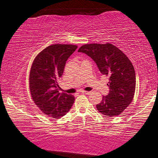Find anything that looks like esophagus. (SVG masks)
Instances as JSON below:
<instances>
[{"label": "esophagus", "instance_id": "obj_1", "mask_svg": "<svg viewBox=\"0 0 158 158\" xmlns=\"http://www.w3.org/2000/svg\"><path fill=\"white\" fill-rule=\"evenodd\" d=\"M81 93L82 94H87V95H89L92 92H87V91H81Z\"/></svg>", "mask_w": 158, "mask_h": 158}]
</instances>
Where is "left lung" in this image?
Masks as SVG:
<instances>
[{"label": "left lung", "instance_id": "left-lung-1", "mask_svg": "<svg viewBox=\"0 0 158 158\" xmlns=\"http://www.w3.org/2000/svg\"><path fill=\"white\" fill-rule=\"evenodd\" d=\"M78 52L92 58L102 74L110 80V92L97 104V110L105 116H118L132 102L135 95L136 76L132 62L111 44H84Z\"/></svg>", "mask_w": 158, "mask_h": 158}]
</instances>
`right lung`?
Returning a JSON list of instances; mask_svg holds the SVG:
<instances>
[{
    "label": "right lung",
    "instance_id": "add662e5",
    "mask_svg": "<svg viewBox=\"0 0 158 158\" xmlns=\"http://www.w3.org/2000/svg\"><path fill=\"white\" fill-rule=\"evenodd\" d=\"M77 48L72 44H53L33 61L29 74L31 96L39 110L53 118L65 115L74 102L73 95L59 92V81L66 61Z\"/></svg>",
    "mask_w": 158,
    "mask_h": 158
}]
</instances>
